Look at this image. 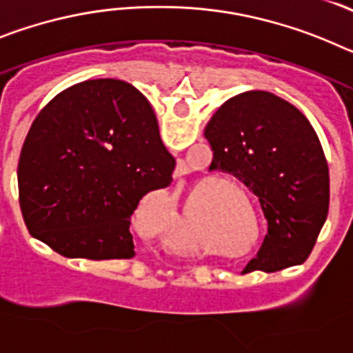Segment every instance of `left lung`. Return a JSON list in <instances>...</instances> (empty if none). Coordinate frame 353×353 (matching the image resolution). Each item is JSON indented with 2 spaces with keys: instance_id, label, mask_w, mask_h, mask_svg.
I'll return each instance as SVG.
<instances>
[{
  "instance_id": "1",
  "label": "left lung",
  "mask_w": 353,
  "mask_h": 353,
  "mask_svg": "<svg viewBox=\"0 0 353 353\" xmlns=\"http://www.w3.org/2000/svg\"><path fill=\"white\" fill-rule=\"evenodd\" d=\"M205 138L214 152L210 170L244 182L269 223L244 272L302 263L329 212V166L307 118L281 97L251 90L215 111Z\"/></svg>"
}]
</instances>
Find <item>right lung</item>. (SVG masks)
<instances>
[{
	"instance_id": "obj_1",
	"label": "right lung",
	"mask_w": 353,
	"mask_h": 353,
	"mask_svg": "<svg viewBox=\"0 0 353 353\" xmlns=\"http://www.w3.org/2000/svg\"><path fill=\"white\" fill-rule=\"evenodd\" d=\"M174 157L139 90L90 79L63 90L35 118L19 159L28 232L67 258L136 254L130 217L139 199L173 180Z\"/></svg>"
}]
</instances>
